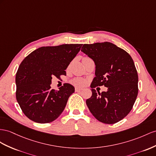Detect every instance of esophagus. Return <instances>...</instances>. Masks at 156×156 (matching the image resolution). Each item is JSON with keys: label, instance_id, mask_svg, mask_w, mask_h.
Instances as JSON below:
<instances>
[{"label": "esophagus", "instance_id": "obj_1", "mask_svg": "<svg viewBox=\"0 0 156 156\" xmlns=\"http://www.w3.org/2000/svg\"><path fill=\"white\" fill-rule=\"evenodd\" d=\"M82 90V88H79V87H76L75 91H77V92H79V91H81Z\"/></svg>", "mask_w": 156, "mask_h": 156}]
</instances>
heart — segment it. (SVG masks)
<instances>
[{
    "instance_id": "heart-1",
    "label": "heart",
    "mask_w": 156,
    "mask_h": 156,
    "mask_svg": "<svg viewBox=\"0 0 156 156\" xmlns=\"http://www.w3.org/2000/svg\"><path fill=\"white\" fill-rule=\"evenodd\" d=\"M71 82L73 85H74L76 86H79V87L84 86L85 83H86V81L82 79V78H74V80H72Z\"/></svg>"
}]
</instances>
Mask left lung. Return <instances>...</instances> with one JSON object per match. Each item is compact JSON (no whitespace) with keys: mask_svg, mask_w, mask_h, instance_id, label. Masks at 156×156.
I'll return each instance as SVG.
<instances>
[{"mask_svg":"<svg viewBox=\"0 0 156 156\" xmlns=\"http://www.w3.org/2000/svg\"><path fill=\"white\" fill-rule=\"evenodd\" d=\"M81 51L93 60L95 77L91 82L92 95L86 105L94 117L105 124L125 118L136 99L138 76L134 63L126 51L110 42L84 44ZM104 85L107 92L97 93L96 86Z\"/></svg>","mask_w":156,"mask_h":156,"instance_id":"8db88e82","label":"left lung"}]
</instances>
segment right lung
Returning a JSON list of instances; mask_svg holds the SVG:
<instances>
[{"label": "right lung", "instance_id": "1", "mask_svg": "<svg viewBox=\"0 0 156 156\" xmlns=\"http://www.w3.org/2000/svg\"><path fill=\"white\" fill-rule=\"evenodd\" d=\"M82 44L39 47L23 60L16 75L17 101L26 116L38 123L57 119L65 109L74 87L65 83L51 90L52 78L66 75V68Z\"/></svg>", "mask_w": 156, "mask_h": 156}]
</instances>
